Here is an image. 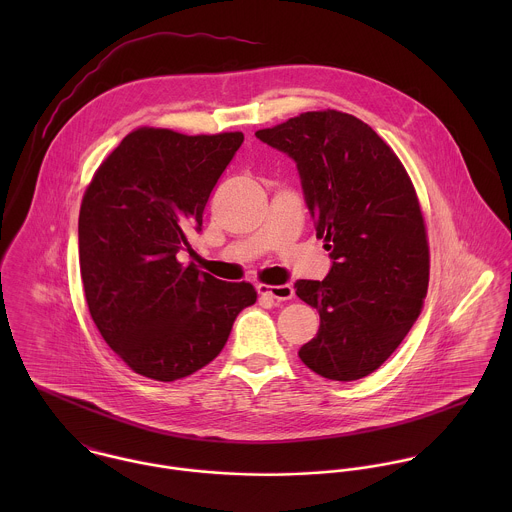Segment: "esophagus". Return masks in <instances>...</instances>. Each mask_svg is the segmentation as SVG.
<instances>
[{"mask_svg": "<svg viewBox=\"0 0 512 512\" xmlns=\"http://www.w3.org/2000/svg\"><path fill=\"white\" fill-rule=\"evenodd\" d=\"M256 290L260 295H268L272 299H278V301H288L293 297V288L290 284H284V286H264V284H258Z\"/></svg>", "mask_w": 512, "mask_h": 512, "instance_id": "1", "label": "esophagus"}]
</instances>
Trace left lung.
Listing matches in <instances>:
<instances>
[{
	"instance_id": "obj_1",
	"label": "left lung",
	"mask_w": 512,
	"mask_h": 512,
	"mask_svg": "<svg viewBox=\"0 0 512 512\" xmlns=\"http://www.w3.org/2000/svg\"><path fill=\"white\" fill-rule=\"evenodd\" d=\"M256 138L295 161L317 238L331 250L323 282H295L321 319L299 359L323 378L359 380L398 349L428 293L430 252L414 185L396 153L351 114L305 112Z\"/></svg>"
}]
</instances>
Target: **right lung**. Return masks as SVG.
I'll return each mask as SVG.
<instances>
[{
  "label": "right lung",
  "instance_id": "add662e5",
  "mask_svg": "<svg viewBox=\"0 0 512 512\" xmlns=\"http://www.w3.org/2000/svg\"><path fill=\"white\" fill-rule=\"evenodd\" d=\"M244 136H183L140 128L98 167L78 215L80 276L90 315L110 349L138 374L173 382L209 365L238 313L256 301L195 264L209 197Z\"/></svg>",
  "mask_w": 512,
  "mask_h": 512
}]
</instances>
